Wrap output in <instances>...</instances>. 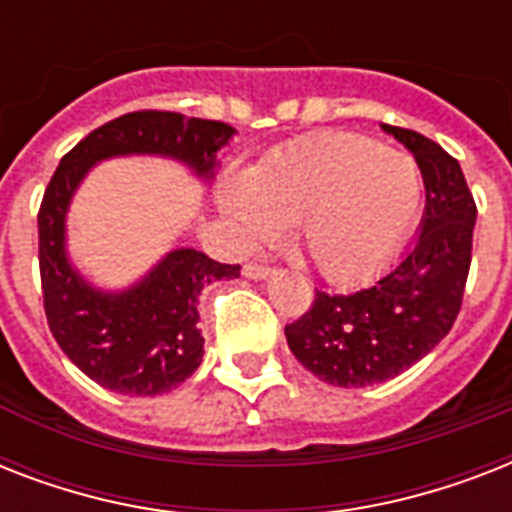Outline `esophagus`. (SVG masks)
Returning <instances> with one entry per match:
<instances>
[{"mask_svg":"<svg viewBox=\"0 0 512 512\" xmlns=\"http://www.w3.org/2000/svg\"><path fill=\"white\" fill-rule=\"evenodd\" d=\"M271 273H273V271H271V268H268V265H255V263L244 265V276H247V279H252V281L268 279Z\"/></svg>","mask_w":512,"mask_h":512,"instance_id":"1","label":"esophagus"}]
</instances>
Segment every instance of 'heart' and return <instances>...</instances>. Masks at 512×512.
Here are the masks:
<instances>
[{"label":"heart","instance_id":"1","mask_svg":"<svg viewBox=\"0 0 512 512\" xmlns=\"http://www.w3.org/2000/svg\"><path fill=\"white\" fill-rule=\"evenodd\" d=\"M425 199L412 156L372 138L327 132L225 177L217 209L239 252L273 241L287 223L329 281H356L396 255Z\"/></svg>","mask_w":512,"mask_h":512}]
</instances>
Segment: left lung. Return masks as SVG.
<instances>
[{"mask_svg": "<svg viewBox=\"0 0 512 512\" xmlns=\"http://www.w3.org/2000/svg\"><path fill=\"white\" fill-rule=\"evenodd\" d=\"M414 156L425 212L412 244L372 284L327 295L284 329L289 350L319 380L369 388L425 358L452 329L462 305L476 228V201L460 162L430 138L382 124Z\"/></svg>", "mask_w": 512, "mask_h": 512, "instance_id": "obj_1", "label": "left lung"}]
</instances>
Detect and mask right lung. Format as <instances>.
<instances>
[{"label":"right lung","mask_w":512,"mask_h":512,"mask_svg":"<svg viewBox=\"0 0 512 512\" xmlns=\"http://www.w3.org/2000/svg\"><path fill=\"white\" fill-rule=\"evenodd\" d=\"M231 124L172 111H135L90 132L52 175L39 207V271L47 324L90 380L122 396H162L191 377L204 356L199 295L212 281L236 279L193 247H177L135 284L95 287L68 255V209L92 167L119 156H159L212 183L217 154L233 140Z\"/></svg>","instance_id":"1"}]
</instances>
